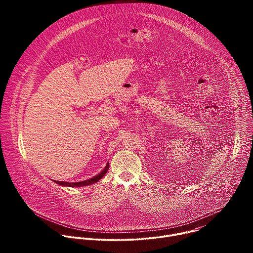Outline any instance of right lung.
Returning <instances> with one entry per match:
<instances>
[{
  "instance_id": "1",
  "label": "right lung",
  "mask_w": 253,
  "mask_h": 253,
  "mask_svg": "<svg viewBox=\"0 0 253 253\" xmlns=\"http://www.w3.org/2000/svg\"><path fill=\"white\" fill-rule=\"evenodd\" d=\"M108 169H109V163H107L105 168L99 174H97L96 176H94L92 178H89L87 180H84V181H80V182H65V181H56V180H54V182H56L59 185L67 186V187H83V186H87V185L94 184V183L98 182L99 180L107 173Z\"/></svg>"
}]
</instances>
